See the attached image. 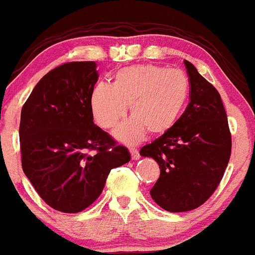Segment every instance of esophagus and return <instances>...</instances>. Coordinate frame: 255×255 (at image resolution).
<instances>
[{"instance_id": "1", "label": "esophagus", "mask_w": 255, "mask_h": 255, "mask_svg": "<svg viewBox=\"0 0 255 255\" xmlns=\"http://www.w3.org/2000/svg\"><path fill=\"white\" fill-rule=\"evenodd\" d=\"M129 152H130V156H132V159H139L140 158V153H139V151L136 149H129Z\"/></svg>"}]
</instances>
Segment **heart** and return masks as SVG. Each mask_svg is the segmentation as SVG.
Instances as JSON below:
<instances>
[{
	"mask_svg": "<svg viewBox=\"0 0 255 255\" xmlns=\"http://www.w3.org/2000/svg\"><path fill=\"white\" fill-rule=\"evenodd\" d=\"M189 78L181 70L155 65H133L120 69L111 85L98 83L92 88L89 105L98 125L115 127L127 113L115 136L125 144H136L145 136L162 135L177 122L189 97Z\"/></svg>",
	"mask_w": 255,
	"mask_h": 255,
	"instance_id": "obj_1",
	"label": "heart"
}]
</instances>
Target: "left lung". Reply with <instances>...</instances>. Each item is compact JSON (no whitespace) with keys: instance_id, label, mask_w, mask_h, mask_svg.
I'll use <instances>...</instances> for the list:
<instances>
[{"instance_id":"obj_1","label":"left lung","mask_w":255,"mask_h":255,"mask_svg":"<svg viewBox=\"0 0 255 255\" xmlns=\"http://www.w3.org/2000/svg\"><path fill=\"white\" fill-rule=\"evenodd\" d=\"M190 103L167 133L140 149L158 163L159 178L150 195L172 213L192 211L215 191L231 155V133L219 92L190 61Z\"/></svg>"}]
</instances>
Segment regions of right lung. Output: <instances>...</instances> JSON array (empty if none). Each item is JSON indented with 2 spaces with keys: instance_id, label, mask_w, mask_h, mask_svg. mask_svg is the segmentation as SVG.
I'll use <instances>...</instances> for the list:
<instances>
[{
  "instance_id": "right-lung-1",
  "label": "right lung",
  "mask_w": 255,
  "mask_h": 255,
  "mask_svg": "<svg viewBox=\"0 0 255 255\" xmlns=\"http://www.w3.org/2000/svg\"><path fill=\"white\" fill-rule=\"evenodd\" d=\"M94 61H72L41 78L21 109V166L47 205L78 213L104 189L113 168L130 161L127 147L94 125L89 105Z\"/></svg>"
}]
</instances>
